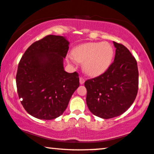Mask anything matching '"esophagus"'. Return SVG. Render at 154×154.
I'll list each match as a JSON object with an SVG mask.
<instances>
[{
  "label": "esophagus",
  "mask_w": 154,
  "mask_h": 154,
  "mask_svg": "<svg viewBox=\"0 0 154 154\" xmlns=\"http://www.w3.org/2000/svg\"><path fill=\"white\" fill-rule=\"evenodd\" d=\"M85 79H84V77H79V83H80V85H83V84L85 83Z\"/></svg>",
  "instance_id": "1"
}]
</instances>
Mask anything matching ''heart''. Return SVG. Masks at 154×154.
Instances as JSON below:
<instances>
[{"mask_svg":"<svg viewBox=\"0 0 154 154\" xmlns=\"http://www.w3.org/2000/svg\"><path fill=\"white\" fill-rule=\"evenodd\" d=\"M113 50L107 42H88L76 46L67 56L70 62L83 63V69L90 76H98L107 70L111 64Z\"/></svg>","mask_w":154,"mask_h":154,"instance_id":"b5f03b06","label":"heart"}]
</instances>
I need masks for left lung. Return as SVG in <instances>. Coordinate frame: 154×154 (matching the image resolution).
<instances>
[{"label": "left lung", "instance_id": "1", "mask_svg": "<svg viewBox=\"0 0 154 154\" xmlns=\"http://www.w3.org/2000/svg\"><path fill=\"white\" fill-rule=\"evenodd\" d=\"M114 61L105 72L88 79L87 105L95 116L103 119L119 116L132 106L139 85L137 60L122 44L113 42Z\"/></svg>", "mask_w": 154, "mask_h": 154}]
</instances>
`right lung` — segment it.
<instances>
[{
	"label": "right lung",
	"instance_id": "obj_1",
	"mask_svg": "<svg viewBox=\"0 0 154 154\" xmlns=\"http://www.w3.org/2000/svg\"><path fill=\"white\" fill-rule=\"evenodd\" d=\"M69 42L62 36L48 35L33 43L17 67L16 85L22 105L41 120L60 116L79 86L78 73L64 70L63 59Z\"/></svg>",
	"mask_w": 154,
	"mask_h": 154
}]
</instances>
